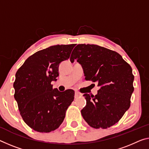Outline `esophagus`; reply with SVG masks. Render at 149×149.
<instances>
[{
	"mask_svg": "<svg viewBox=\"0 0 149 149\" xmlns=\"http://www.w3.org/2000/svg\"><path fill=\"white\" fill-rule=\"evenodd\" d=\"M82 94L81 93H79L78 91H75V98H77L79 96H81Z\"/></svg>",
	"mask_w": 149,
	"mask_h": 149,
	"instance_id": "34e87169",
	"label": "esophagus"
}]
</instances>
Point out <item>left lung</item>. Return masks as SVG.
I'll list each match as a JSON object with an SVG mask.
<instances>
[{
  "instance_id": "left-lung-1",
  "label": "left lung",
  "mask_w": 149,
  "mask_h": 149,
  "mask_svg": "<svg viewBox=\"0 0 149 149\" xmlns=\"http://www.w3.org/2000/svg\"><path fill=\"white\" fill-rule=\"evenodd\" d=\"M82 65L87 81L97 82L95 95L85 93L81 113L89 126L107 129L121 119L131 105L134 91L132 68L119 54L94 44H78L70 57Z\"/></svg>"
}]
</instances>
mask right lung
Listing matches in <instances>:
<instances>
[{"instance_id":"right-lung-1","label":"right lung","mask_w":149,"mask_h":149,"mask_svg":"<svg viewBox=\"0 0 149 149\" xmlns=\"http://www.w3.org/2000/svg\"><path fill=\"white\" fill-rule=\"evenodd\" d=\"M75 44L56 45L32 54L16 73L13 86L20 114L34 131L49 133L62 123L75 92L53 89L59 64L70 58Z\"/></svg>"}]
</instances>
